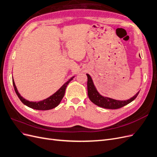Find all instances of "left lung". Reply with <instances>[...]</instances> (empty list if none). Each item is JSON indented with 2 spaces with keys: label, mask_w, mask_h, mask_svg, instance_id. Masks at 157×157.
<instances>
[{
  "label": "left lung",
  "mask_w": 157,
  "mask_h": 157,
  "mask_svg": "<svg viewBox=\"0 0 157 157\" xmlns=\"http://www.w3.org/2000/svg\"><path fill=\"white\" fill-rule=\"evenodd\" d=\"M86 75L88 77L87 87L88 98L90 99V101L99 107L109 109H117L121 108L126 105L127 104L130 103L132 101H134L140 93V92H138L134 97L126 101H118L109 98L103 97L98 92L90 76L88 74H86Z\"/></svg>",
  "instance_id": "obj_1"
}]
</instances>
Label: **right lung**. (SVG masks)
<instances>
[{
    "label": "right lung",
    "instance_id": "add662e5",
    "mask_svg": "<svg viewBox=\"0 0 157 157\" xmlns=\"http://www.w3.org/2000/svg\"><path fill=\"white\" fill-rule=\"evenodd\" d=\"M74 77H71L67 82H65L62 86H61L58 91H57L55 94H54L52 96L46 99H44V100L40 101H38V102H33V101H29L26 100L25 99L22 98L20 94L18 93L17 90L16 88V86L15 85V83H14L13 79L12 80V82L13 85V88L14 90H15V92L17 94V96L18 98H20L21 101L25 104V105L28 106L30 108H32L33 109H36V110H49V109H52L53 108H55L56 107L58 106L59 104L60 103L61 99H63L65 92V89L66 87L68 85V84L73 79Z\"/></svg>",
    "mask_w": 157,
    "mask_h": 157
}]
</instances>
